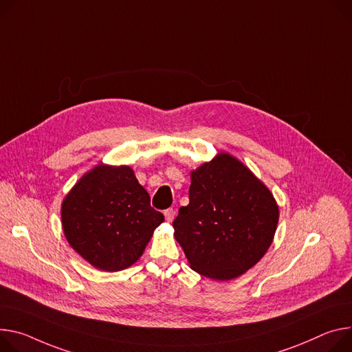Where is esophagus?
<instances>
[{"label": "esophagus", "mask_w": 352, "mask_h": 352, "mask_svg": "<svg viewBox=\"0 0 352 352\" xmlns=\"http://www.w3.org/2000/svg\"><path fill=\"white\" fill-rule=\"evenodd\" d=\"M164 216H166L167 221H173L174 217H175V210L173 208H168V209L164 210Z\"/></svg>", "instance_id": "34e87169"}]
</instances>
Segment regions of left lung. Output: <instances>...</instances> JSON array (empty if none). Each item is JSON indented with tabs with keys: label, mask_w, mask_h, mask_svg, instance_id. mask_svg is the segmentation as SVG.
Instances as JSON below:
<instances>
[{
	"label": "left lung",
	"mask_w": 352,
	"mask_h": 352,
	"mask_svg": "<svg viewBox=\"0 0 352 352\" xmlns=\"http://www.w3.org/2000/svg\"><path fill=\"white\" fill-rule=\"evenodd\" d=\"M279 219L270 189L237 158L219 153L190 173L189 204L173 221L190 268L228 280L257 264Z\"/></svg>",
	"instance_id": "1"
}]
</instances>
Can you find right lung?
Returning <instances> with one entry per match:
<instances>
[{
  "label": "right lung",
  "mask_w": 352,
  "mask_h": 352,
  "mask_svg": "<svg viewBox=\"0 0 352 352\" xmlns=\"http://www.w3.org/2000/svg\"><path fill=\"white\" fill-rule=\"evenodd\" d=\"M163 221V213L151 208L147 190L127 166H97L61 205L70 245L91 265L109 272L135 264Z\"/></svg>",
  "instance_id": "add662e5"
}]
</instances>
